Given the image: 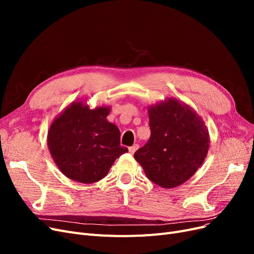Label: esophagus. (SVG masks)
<instances>
[{
	"instance_id": "34e87169",
	"label": "esophagus",
	"mask_w": 254,
	"mask_h": 254,
	"mask_svg": "<svg viewBox=\"0 0 254 254\" xmlns=\"http://www.w3.org/2000/svg\"><path fill=\"white\" fill-rule=\"evenodd\" d=\"M128 149H129V152L131 153V155H133V153H134L137 149H139V145H137V144H134L133 146H131V147H129Z\"/></svg>"
}]
</instances>
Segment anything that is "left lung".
Segmentation results:
<instances>
[{
    "label": "left lung",
    "instance_id": "8db88e82",
    "mask_svg": "<svg viewBox=\"0 0 254 254\" xmlns=\"http://www.w3.org/2000/svg\"><path fill=\"white\" fill-rule=\"evenodd\" d=\"M151 134L134 152L147 178L163 189L187 182L203 163L210 134L196 111L175 97L148 107Z\"/></svg>",
    "mask_w": 254,
    "mask_h": 254
}]
</instances>
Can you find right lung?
I'll return each mask as SVG.
<instances>
[{
    "instance_id": "right-lung-1",
    "label": "right lung",
    "mask_w": 254,
    "mask_h": 254,
    "mask_svg": "<svg viewBox=\"0 0 254 254\" xmlns=\"http://www.w3.org/2000/svg\"><path fill=\"white\" fill-rule=\"evenodd\" d=\"M74 101L54 119L48 146L54 162L68 179L93 183L108 174L114 161L128 151L120 145V129L108 122L110 106L91 109Z\"/></svg>"
}]
</instances>
